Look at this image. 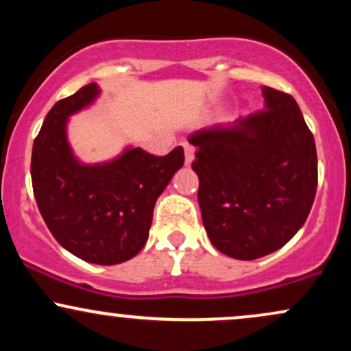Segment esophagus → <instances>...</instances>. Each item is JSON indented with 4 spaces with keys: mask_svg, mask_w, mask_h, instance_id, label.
Returning <instances> with one entry per match:
<instances>
[{
    "mask_svg": "<svg viewBox=\"0 0 351 351\" xmlns=\"http://www.w3.org/2000/svg\"><path fill=\"white\" fill-rule=\"evenodd\" d=\"M183 148H184V160H186V165H191L193 158H195V147L189 143H184Z\"/></svg>",
    "mask_w": 351,
    "mask_h": 351,
    "instance_id": "34e87169",
    "label": "esophagus"
}]
</instances>
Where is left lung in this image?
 Instances as JSON below:
<instances>
[{"label":"left lung","mask_w":351,"mask_h":351,"mask_svg":"<svg viewBox=\"0 0 351 351\" xmlns=\"http://www.w3.org/2000/svg\"><path fill=\"white\" fill-rule=\"evenodd\" d=\"M264 110L189 135L204 229L217 251L267 256L304 226L317 193V148L292 95L261 87Z\"/></svg>","instance_id":"obj_1"}]
</instances>
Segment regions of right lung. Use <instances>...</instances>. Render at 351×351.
Returning <instances> with one entry per match:
<instances>
[{
  "mask_svg": "<svg viewBox=\"0 0 351 351\" xmlns=\"http://www.w3.org/2000/svg\"><path fill=\"white\" fill-rule=\"evenodd\" d=\"M99 94L94 82L59 100L34 138L31 180L39 211L56 241L79 259L114 265L143 249L153 208L184 163L181 147L165 156L128 148L114 162L80 165L66 138L67 117Z\"/></svg>",
  "mask_w": 351,
  "mask_h": 351,
  "instance_id": "obj_1",
  "label": "right lung"
}]
</instances>
